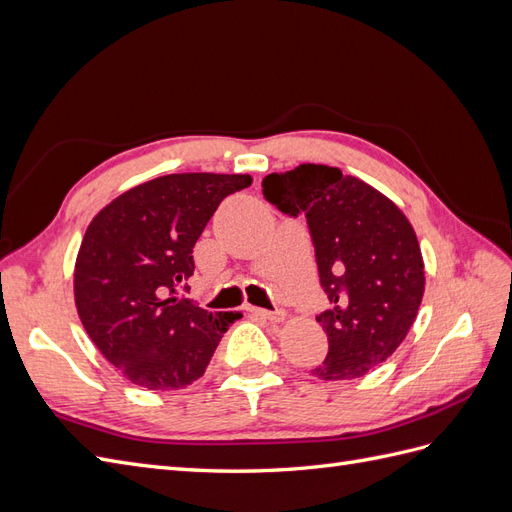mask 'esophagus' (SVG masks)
I'll list each match as a JSON object with an SVG mask.
<instances>
[{
  "label": "esophagus",
  "mask_w": 512,
  "mask_h": 512,
  "mask_svg": "<svg viewBox=\"0 0 512 512\" xmlns=\"http://www.w3.org/2000/svg\"><path fill=\"white\" fill-rule=\"evenodd\" d=\"M250 312L265 318L269 322H282L284 320V312H271V309H260V307H250Z\"/></svg>",
  "instance_id": "34e87169"
}]
</instances>
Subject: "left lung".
Instances as JSON below:
<instances>
[{
    "instance_id": "left-lung-1",
    "label": "left lung",
    "mask_w": 512,
    "mask_h": 512,
    "mask_svg": "<svg viewBox=\"0 0 512 512\" xmlns=\"http://www.w3.org/2000/svg\"><path fill=\"white\" fill-rule=\"evenodd\" d=\"M262 192L284 213H305L333 303L318 316L329 354L312 376H365L404 342L423 301L425 265L410 220L369 183L324 164L271 173Z\"/></svg>"
}]
</instances>
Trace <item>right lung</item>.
I'll list each match as a JSON object with an SVG mask.
<instances>
[{"mask_svg": "<svg viewBox=\"0 0 512 512\" xmlns=\"http://www.w3.org/2000/svg\"><path fill=\"white\" fill-rule=\"evenodd\" d=\"M250 175L181 173L111 200L85 230L74 303L96 348L132 384L177 391L205 374L241 312L211 314L179 297L194 275V245L222 200Z\"/></svg>", "mask_w": 512, "mask_h": 512, "instance_id": "right-lung-1", "label": "right lung"}]
</instances>
